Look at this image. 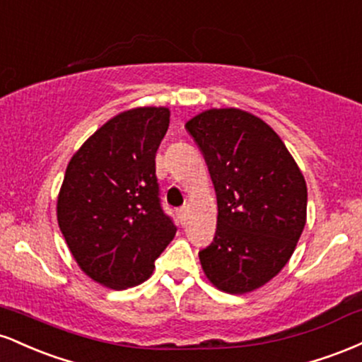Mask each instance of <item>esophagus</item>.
Segmentation results:
<instances>
[{
	"label": "esophagus",
	"instance_id": "34e87169",
	"mask_svg": "<svg viewBox=\"0 0 362 362\" xmlns=\"http://www.w3.org/2000/svg\"><path fill=\"white\" fill-rule=\"evenodd\" d=\"M185 213H187L185 207H180V209H178V218H180L182 224H184V221H185Z\"/></svg>",
	"mask_w": 362,
	"mask_h": 362
}]
</instances>
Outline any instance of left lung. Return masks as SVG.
Segmentation results:
<instances>
[{
    "label": "left lung",
    "instance_id": "8db88e82",
    "mask_svg": "<svg viewBox=\"0 0 362 362\" xmlns=\"http://www.w3.org/2000/svg\"><path fill=\"white\" fill-rule=\"evenodd\" d=\"M185 127L218 197V226L199 252L201 265L218 289L250 293L293 255L306 223V182L279 136L248 112L206 110Z\"/></svg>",
    "mask_w": 362,
    "mask_h": 362
}]
</instances>
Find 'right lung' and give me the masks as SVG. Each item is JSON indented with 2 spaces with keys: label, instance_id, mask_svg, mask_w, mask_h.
<instances>
[{
  "label": "right lung",
  "instance_id": "obj_1",
  "mask_svg": "<svg viewBox=\"0 0 362 362\" xmlns=\"http://www.w3.org/2000/svg\"><path fill=\"white\" fill-rule=\"evenodd\" d=\"M170 112L141 107L115 115L66 168L57 223L86 276L112 289L138 286L177 233L163 211L156 151Z\"/></svg>",
  "mask_w": 362,
  "mask_h": 362
}]
</instances>
